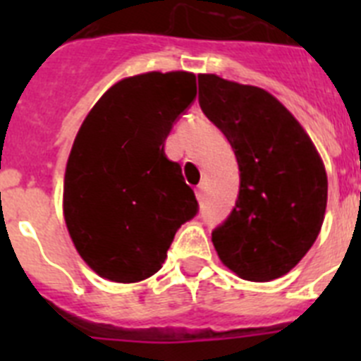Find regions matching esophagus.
<instances>
[{
    "instance_id": "1",
    "label": "esophagus",
    "mask_w": 361,
    "mask_h": 361,
    "mask_svg": "<svg viewBox=\"0 0 361 361\" xmlns=\"http://www.w3.org/2000/svg\"><path fill=\"white\" fill-rule=\"evenodd\" d=\"M204 190H206V186H204V183L197 186L195 193H197V199H199V200H204Z\"/></svg>"
}]
</instances>
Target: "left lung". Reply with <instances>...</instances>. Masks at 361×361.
I'll list each match as a JSON object with an SVG mask.
<instances>
[{"mask_svg":"<svg viewBox=\"0 0 361 361\" xmlns=\"http://www.w3.org/2000/svg\"><path fill=\"white\" fill-rule=\"evenodd\" d=\"M199 104L229 141L240 171L237 202L212 231L216 253L240 279H279L320 233L324 162L298 121L262 88L200 73Z\"/></svg>","mask_w":361,"mask_h":361,"instance_id":"obj_1","label":"left lung"}]
</instances>
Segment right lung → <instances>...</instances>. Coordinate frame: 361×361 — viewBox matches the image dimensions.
<instances>
[{"label": "right lung", "instance_id": "add662e5", "mask_svg": "<svg viewBox=\"0 0 361 361\" xmlns=\"http://www.w3.org/2000/svg\"><path fill=\"white\" fill-rule=\"evenodd\" d=\"M197 95L188 72L123 79L82 121L65 173L63 212L75 250L103 279L155 275L178 228L199 213L164 141Z\"/></svg>", "mask_w": 361, "mask_h": 361}]
</instances>
